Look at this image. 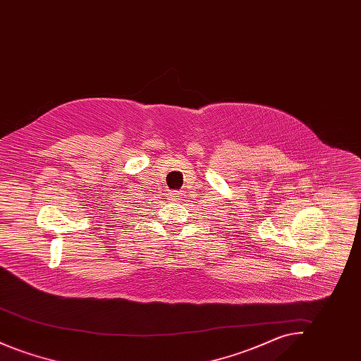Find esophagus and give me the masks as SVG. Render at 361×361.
Segmentation results:
<instances>
[{"label": "esophagus", "instance_id": "esophagus-1", "mask_svg": "<svg viewBox=\"0 0 361 361\" xmlns=\"http://www.w3.org/2000/svg\"><path fill=\"white\" fill-rule=\"evenodd\" d=\"M180 196H181V193L174 192V190L168 193V199H169L171 202H177V200H180Z\"/></svg>", "mask_w": 361, "mask_h": 361}]
</instances>
